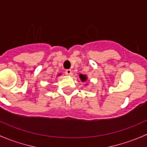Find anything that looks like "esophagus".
Instances as JSON below:
<instances>
[{
	"label": "esophagus",
	"instance_id": "esophagus-1",
	"mask_svg": "<svg viewBox=\"0 0 147 147\" xmlns=\"http://www.w3.org/2000/svg\"><path fill=\"white\" fill-rule=\"evenodd\" d=\"M65 74L67 76H70L71 74V69H67V70H66V71H65Z\"/></svg>",
	"mask_w": 147,
	"mask_h": 147
}]
</instances>
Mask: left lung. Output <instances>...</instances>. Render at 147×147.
Instances as JSON below:
<instances>
[{"mask_svg": "<svg viewBox=\"0 0 147 147\" xmlns=\"http://www.w3.org/2000/svg\"><path fill=\"white\" fill-rule=\"evenodd\" d=\"M79 76H80V78H81V81H86V79H87L86 75H82V74H80Z\"/></svg>", "mask_w": 147, "mask_h": 147, "instance_id": "obj_1", "label": "left lung"}]
</instances>
